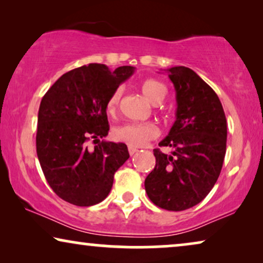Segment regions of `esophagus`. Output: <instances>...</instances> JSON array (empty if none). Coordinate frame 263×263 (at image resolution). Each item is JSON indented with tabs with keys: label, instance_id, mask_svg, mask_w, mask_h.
I'll return each mask as SVG.
<instances>
[{
	"label": "esophagus",
	"instance_id": "esophagus-1",
	"mask_svg": "<svg viewBox=\"0 0 263 263\" xmlns=\"http://www.w3.org/2000/svg\"><path fill=\"white\" fill-rule=\"evenodd\" d=\"M138 152V149H136V148H134V146H128V153H129V155H135L136 153Z\"/></svg>",
	"mask_w": 263,
	"mask_h": 263
}]
</instances>
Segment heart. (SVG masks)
I'll list each match as a JSON object with an SVG mask.
<instances>
[{
	"mask_svg": "<svg viewBox=\"0 0 263 263\" xmlns=\"http://www.w3.org/2000/svg\"><path fill=\"white\" fill-rule=\"evenodd\" d=\"M141 90L143 95L154 104L160 103L166 96V87L156 79L144 80L141 84ZM121 96V87H118L110 93L106 104L108 113L114 114L117 111ZM157 136H159V128L153 122H128V124L122 125L114 131V137L117 141L124 142L127 145L135 146V148L145 145L149 141L155 139Z\"/></svg>",
	"mask_w": 263,
	"mask_h": 263,
	"instance_id": "heart-1",
	"label": "heart"
}]
</instances>
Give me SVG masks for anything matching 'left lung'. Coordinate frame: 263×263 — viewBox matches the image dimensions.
<instances>
[{
    "instance_id": "obj_1",
    "label": "left lung",
    "mask_w": 263,
    "mask_h": 263,
    "mask_svg": "<svg viewBox=\"0 0 263 263\" xmlns=\"http://www.w3.org/2000/svg\"><path fill=\"white\" fill-rule=\"evenodd\" d=\"M176 89V121L160 146L154 149L155 168L144 181L148 197L157 207L180 212L198 204L214 186L226 154L225 111L215 91L192 69H167Z\"/></svg>"
}]
</instances>
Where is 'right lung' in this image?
<instances>
[{
  "mask_svg": "<svg viewBox=\"0 0 263 263\" xmlns=\"http://www.w3.org/2000/svg\"><path fill=\"white\" fill-rule=\"evenodd\" d=\"M135 67L109 71L90 64L62 74L47 91L38 110L37 156L45 179L64 201L79 207L102 202L114 173L129 157L124 143L100 141L109 131L106 104ZM99 142L93 149L87 142Z\"/></svg>",
  "mask_w": 263,
  "mask_h": 263,
  "instance_id": "add662e5",
  "label": "right lung"
}]
</instances>
